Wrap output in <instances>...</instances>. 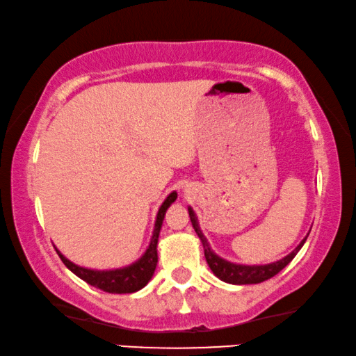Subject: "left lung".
Segmentation results:
<instances>
[{"instance_id": "8db88e82", "label": "left lung", "mask_w": 356, "mask_h": 356, "mask_svg": "<svg viewBox=\"0 0 356 356\" xmlns=\"http://www.w3.org/2000/svg\"><path fill=\"white\" fill-rule=\"evenodd\" d=\"M188 216L191 220V225H193V228L196 231V234H198V238L201 239V244H202V249H204V257H206L209 268H211L212 273L216 274L220 280L227 282V284H233V285L261 284V282L274 277L275 274H279L280 270L284 269L286 264H289L291 259L296 257V253L301 250V247L304 245V242H306V239H307V238H304L295 250L289 253V255L284 257L282 259H279V261H274L269 264H253V266H250V264H236V263L227 261V259L222 257H218L217 253L211 249L206 236L202 234V231L200 228V223H198V218H196V216H195V211L191 207H188Z\"/></svg>"}]
</instances>
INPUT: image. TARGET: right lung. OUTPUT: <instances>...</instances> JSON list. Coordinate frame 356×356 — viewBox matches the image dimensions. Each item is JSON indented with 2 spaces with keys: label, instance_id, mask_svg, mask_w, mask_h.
<instances>
[{
  "label": "right lung",
  "instance_id": "add662e5",
  "mask_svg": "<svg viewBox=\"0 0 356 356\" xmlns=\"http://www.w3.org/2000/svg\"><path fill=\"white\" fill-rule=\"evenodd\" d=\"M176 200H177V193L176 191H172V193H169L168 198L163 201V204L160 206V209H158L155 228H154V233H152L147 250L144 252V255L140 257L138 261L128 264L125 268L104 269V270L82 268L79 266V264L70 261L63 253H60L58 249L55 250L60 255L61 261L65 263V266L70 269L71 273H74L77 277L86 280L87 284L95 286V289H99L106 293H118V295H122V293L139 291L140 289H144V286L149 284V280L155 273V268L158 263L156 245H158V236H160V229L163 225V218H165L168 207L171 206Z\"/></svg>",
  "mask_w": 356,
  "mask_h": 356
}]
</instances>
